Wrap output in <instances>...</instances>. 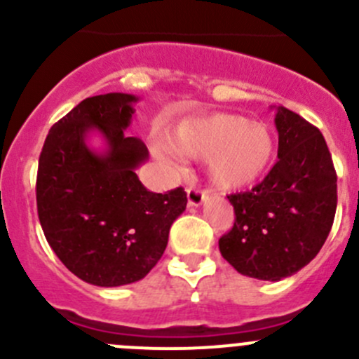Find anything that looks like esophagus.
<instances>
[{"label":"esophagus","instance_id":"34e87169","mask_svg":"<svg viewBox=\"0 0 359 359\" xmlns=\"http://www.w3.org/2000/svg\"><path fill=\"white\" fill-rule=\"evenodd\" d=\"M206 200V194L196 187H189L187 189V205L189 206H201L203 201Z\"/></svg>","mask_w":359,"mask_h":359}]
</instances>
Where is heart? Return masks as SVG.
I'll list each match as a JSON object with an SVG mask.
<instances>
[{"mask_svg":"<svg viewBox=\"0 0 359 359\" xmlns=\"http://www.w3.org/2000/svg\"><path fill=\"white\" fill-rule=\"evenodd\" d=\"M182 158L206 156V173L220 191H243L259 182L276 156L269 125L231 112H212L180 123L168 140Z\"/></svg>","mask_w":359,"mask_h":359,"instance_id":"1","label":"heart"}]
</instances>
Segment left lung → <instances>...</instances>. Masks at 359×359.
I'll use <instances>...</instances> for the list:
<instances>
[{"mask_svg": "<svg viewBox=\"0 0 359 359\" xmlns=\"http://www.w3.org/2000/svg\"><path fill=\"white\" fill-rule=\"evenodd\" d=\"M278 161L252 191L227 196L233 229L219 240L240 274L280 281L311 262L327 241L337 208V175L316 126L278 107Z\"/></svg>", "mask_w": 359, "mask_h": 359, "instance_id": "8db88e82", "label": "left lung"}]
</instances>
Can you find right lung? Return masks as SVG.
<instances>
[{
	"mask_svg": "<svg viewBox=\"0 0 359 359\" xmlns=\"http://www.w3.org/2000/svg\"><path fill=\"white\" fill-rule=\"evenodd\" d=\"M137 102L132 93L88 97L50 128L39 156L36 203L46 241L95 287L142 280L187 205L182 187L151 193L137 177L149 156L142 140L125 135ZM95 133L104 150L89 146Z\"/></svg>",
	"mask_w": 359,
	"mask_h": 359,
	"instance_id": "1",
	"label": "right lung"
}]
</instances>
